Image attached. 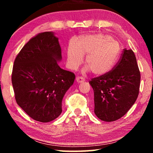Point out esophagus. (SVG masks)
Here are the masks:
<instances>
[{"mask_svg": "<svg viewBox=\"0 0 153 153\" xmlns=\"http://www.w3.org/2000/svg\"><path fill=\"white\" fill-rule=\"evenodd\" d=\"M84 81H85V79L84 78V77H79V76H77L76 77V82L77 83H82V82H84Z\"/></svg>", "mask_w": 153, "mask_h": 153, "instance_id": "1", "label": "esophagus"}]
</instances>
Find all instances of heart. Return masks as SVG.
<instances>
[{
    "label": "heart",
    "mask_w": 153,
    "mask_h": 153,
    "mask_svg": "<svg viewBox=\"0 0 153 153\" xmlns=\"http://www.w3.org/2000/svg\"><path fill=\"white\" fill-rule=\"evenodd\" d=\"M120 53V43L110 36L100 33L83 36L77 44L71 42L67 48V65L71 70H76L84 61V55L87 54V65L83 72L92 71L96 76H103L115 66Z\"/></svg>",
    "instance_id": "obj_1"
}]
</instances>
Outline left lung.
<instances>
[{
	"label": "left lung",
	"mask_w": 153,
	"mask_h": 153,
	"mask_svg": "<svg viewBox=\"0 0 153 153\" xmlns=\"http://www.w3.org/2000/svg\"><path fill=\"white\" fill-rule=\"evenodd\" d=\"M89 83L94 90L97 117L111 122L123 117L136 102L139 93L140 73L133 51L124 49L112 71Z\"/></svg>",
	"instance_id": "8db88e82"
}]
</instances>
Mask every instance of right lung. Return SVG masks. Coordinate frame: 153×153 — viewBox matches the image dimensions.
Returning a JSON list of instances; mask_svg holds the SVG:
<instances>
[{
  "label": "right lung",
  "instance_id": "right-lung-1",
  "mask_svg": "<svg viewBox=\"0 0 153 153\" xmlns=\"http://www.w3.org/2000/svg\"><path fill=\"white\" fill-rule=\"evenodd\" d=\"M59 38L53 32L30 39L14 61L12 84L18 105L31 118L46 123L62 112V100L73 85L74 74L64 70Z\"/></svg>",
  "mask_w": 153,
  "mask_h": 153
}]
</instances>
